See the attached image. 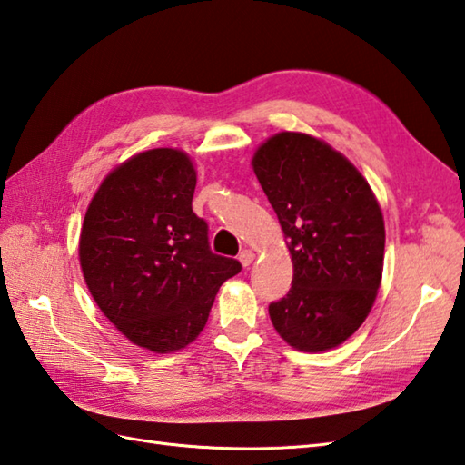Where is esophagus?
<instances>
[{"instance_id": "esophagus-1", "label": "esophagus", "mask_w": 465, "mask_h": 465, "mask_svg": "<svg viewBox=\"0 0 465 465\" xmlns=\"http://www.w3.org/2000/svg\"><path fill=\"white\" fill-rule=\"evenodd\" d=\"M253 260H255V253H253L252 250H243V252L240 253V262H242L243 268H248V265H252Z\"/></svg>"}]
</instances>
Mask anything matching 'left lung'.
<instances>
[{
    "instance_id": "8db88e82",
    "label": "left lung",
    "mask_w": 465,
    "mask_h": 465,
    "mask_svg": "<svg viewBox=\"0 0 465 465\" xmlns=\"http://www.w3.org/2000/svg\"><path fill=\"white\" fill-rule=\"evenodd\" d=\"M252 165L293 262L288 295L270 303L273 328L300 351L338 348L368 318L380 290V203L348 157L308 134L272 135Z\"/></svg>"
}]
</instances>
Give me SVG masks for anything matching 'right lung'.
<instances>
[{"label":"right lung","instance_id":"right-lung-1","mask_svg":"<svg viewBox=\"0 0 465 465\" xmlns=\"http://www.w3.org/2000/svg\"><path fill=\"white\" fill-rule=\"evenodd\" d=\"M193 190L190 155L157 147L117 165L84 217L80 263L90 293L127 340L153 353L192 343L220 285L242 270L210 250Z\"/></svg>","mask_w":465,"mask_h":465}]
</instances>
